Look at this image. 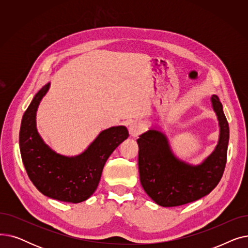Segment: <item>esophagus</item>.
<instances>
[{
    "label": "esophagus",
    "instance_id": "obj_1",
    "mask_svg": "<svg viewBox=\"0 0 248 248\" xmlns=\"http://www.w3.org/2000/svg\"><path fill=\"white\" fill-rule=\"evenodd\" d=\"M142 132V126L139 123H132L128 126V133L131 137H138Z\"/></svg>",
    "mask_w": 248,
    "mask_h": 248
}]
</instances>
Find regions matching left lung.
<instances>
[{"mask_svg": "<svg viewBox=\"0 0 248 248\" xmlns=\"http://www.w3.org/2000/svg\"><path fill=\"white\" fill-rule=\"evenodd\" d=\"M211 103L219 124V140L212 154L199 165L179 160L167 137L157 128H150L137 140L140 184L158 205L175 207L196 201L209 194L222 178L229 125L217 95H212Z\"/></svg>", "mask_w": 248, "mask_h": 248, "instance_id": "left-lung-1", "label": "left lung"}]
</instances>
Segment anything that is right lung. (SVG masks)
Returning <instances> with one entry per match:
<instances>
[{"label":"right lung","instance_id":"obj_1","mask_svg":"<svg viewBox=\"0 0 248 248\" xmlns=\"http://www.w3.org/2000/svg\"><path fill=\"white\" fill-rule=\"evenodd\" d=\"M50 82L38 91L25 111L19 144L23 164L34 186L58 201L80 203L96 190L103 167L112 152L127 139L125 126L104 129L81 154L67 157L52 150L39 135L36 112Z\"/></svg>","mask_w":248,"mask_h":248}]
</instances>
